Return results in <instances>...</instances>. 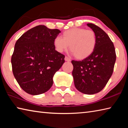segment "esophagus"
<instances>
[{
	"mask_svg": "<svg viewBox=\"0 0 128 128\" xmlns=\"http://www.w3.org/2000/svg\"><path fill=\"white\" fill-rule=\"evenodd\" d=\"M65 60H66V62H70V59L69 58L67 57V56H66V57H65Z\"/></svg>",
	"mask_w": 128,
	"mask_h": 128,
	"instance_id": "34e87169",
	"label": "esophagus"
}]
</instances>
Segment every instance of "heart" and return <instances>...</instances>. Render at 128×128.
Returning <instances> with one entry per match:
<instances>
[{"mask_svg":"<svg viewBox=\"0 0 128 128\" xmlns=\"http://www.w3.org/2000/svg\"><path fill=\"white\" fill-rule=\"evenodd\" d=\"M96 44L95 34L92 30L73 28L62 34V38L56 36L54 40L55 49L62 52L69 48L77 59L88 58L94 51Z\"/></svg>","mask_w":128,"mask_h":128,"instance_id":"b5f03b06","label":"heart"}]
</instances>
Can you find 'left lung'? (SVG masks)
Returning a JSON list of instances; mask_svg holds the SVG:
<instances>
[{
    "label": "left lung",
    "mask_w": 128,
    "mask_h": 128,
    "mask_svg": "<svg viewBox=\"0 0 128 128\" xmlns=\"http://www.w3.org/2000/svg\"><path fill=\"white\" fill-rule=\"evenodd\" d=\"M94 32V51L82 61L72 60V75L76 88L85 94H94L105 87L114 71L116 55L113 42L104 31L93 24H87Z\"/></svg>",
    "instance_id": "1"
}]
</instances>
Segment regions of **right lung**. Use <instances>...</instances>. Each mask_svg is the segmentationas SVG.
Listing matches in <instances>:
<instances>
[{
	"mask_svg": "<svg viewBox=\"0 0 128 128\" xmlns=\"http://www.w3.org/2000/svg\"><path fill=\"white\" fill-rule=\"evenodd\" d=\"M59 29L38 25L17 40L11 58L12 71L19 85L28 94L44 93L53 85L55 73L65 62V56L55 50L54 40Z\"/></svg>",
	"mask_w": 128,
	"mask_h": 128,
	"instance_id": "obj_1",
	"label": "right lung"
}]
</instances>
